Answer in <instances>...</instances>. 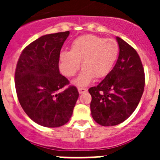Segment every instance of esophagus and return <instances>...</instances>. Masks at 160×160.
<instances>
[{"mask_svg":"<svg viewBox=\"0 0 160 160\" xmlns=\"http://www.w3.org/2000/svg\"><path fill=\"white\" fill-rule=\"evenodd\" d=\"M78 90L79 94H83V93L87 92V88H82V87L80 88V87H78Z\"/></svg>","mask_w":160,"mask_h":160,"instance_id":"obj_1","label":"esophagus"}]
</instances>
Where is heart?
Masks as SVG:
<instances>
[{
    "instance_id": "heart-1",
    "label": "heart",
    "mask_w": 160,
    "mask_h": 160,
    "mask_svg": "<svg viewBox=\"0 0 160 160\" xmlns=\"http://www.w3.org/2000/svg\"><path fill=\"white\" fill-rule=\"evenodd\" d=\"M118 52V45L114 40L83 35L72 42L70 52L61 53V71L66 77H73L80 69L82 62L83 70L73 83L78 87L87 86L94 77L102 78L111 72Z\"/></svg>"
}]
</instances>
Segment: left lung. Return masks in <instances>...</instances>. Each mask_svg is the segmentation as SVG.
<instances>
[{"mask_svg":"<svg viewBox=\"0 0 160 160\" xmlns=\"http://www.w3.org/2000/svg\"><path fill=\"white\" fill-rule=\"evenodd\" d=\"M116 40L119 47L116 64L97 87L89 89L91 115L105 127L118 125L131 116L145 86L143 67L136 50L118 37Z\"/></svg>","mask_w":160,"mask_h":160,"instance_id":"8db88e82","label":"left lung"}]
</instances>
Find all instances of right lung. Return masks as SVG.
Segmentation results:
<instances>
[{"instance_id": "1", "label": "right lung", "mask_w": 160, "mask_h": 160, "mask_svg": "<svg viewBox=\"0 0 160 160\" xmlns=\"http://www.w3.org/2000/svg\"><path fill=\"white\" fill-rule=\"evenodd\" d=\"M69 31L42 36L24 49L15 71L18 100L26 114L46 128H58L71 118L78 89L59 72L60 51Z\"/></svg>"}]
</instances>
